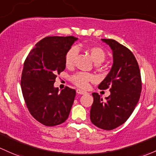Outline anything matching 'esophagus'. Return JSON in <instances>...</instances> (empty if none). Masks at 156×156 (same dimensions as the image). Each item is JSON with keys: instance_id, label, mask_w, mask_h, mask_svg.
<instances>
[{"instance_id": "1", "label": "esophagus", "mask_w": 156, "mask_h": 156, "mask_svg": "<svg viewBox=\"0 0 156 156\" xmlns=\"http://www.w3.org/2000/svg\"><path fill=\"white\" fill-rule=\"evenodd\" d=\"M76 93H78V94H81V95H83V94H87V92L86 91H83L81 89H77L76 90Z\"/></svg>"}]
</instances>
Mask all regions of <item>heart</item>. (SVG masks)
I'll return each instance as SVG.
<instances>
[{
    "instance_id": "1",
    "label": "heart",
    "mask_w": 156,
    "mask_h": 156,
    "mask_svg": "<svg viewBox=\"0 0 156 156\" xmlns=\"http://www.w3.org/2000/svg\"><path fill=\"white\" fill-rule=\"evenodd\" d=\"M90 53V56L96 64H99L105 60L106 55L105 51L99 46H89L86 48ZM78 51L75 48H71L66 52L65 55V65L67 67L72 66L74 64V60L76 57ZM94 80V77L89 73H78L75 74L71 78V81L81 88H86L89 84V82Z\"/></svg>"
}]
</instances>
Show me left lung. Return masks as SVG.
Segmentation results:
<instances>
[{"label":"left lung","instance_id":"1","mask_svg":"<svg viewBox=\"0 0 156 156\" xmlns=\"http://www.w3.org/2000/svg\"><path fill=\"white\" fill-rule=\"evenodd\" d=\"M112 50L113 65L98 87L109 88V96L103 100L93 93L90 120L104 130H112L129 119L140 99L142 89L138 63L132 52L114 39H101Z\"/></svg>","mask_w":156,"mask_h":156}]
</instances>
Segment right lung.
I'll use <instances>...</instances> for the list:
<instances>
[{"label": "right lung", "instance_id": "1", "mask_svg": "<svg viewBox=\"0 0 156 156\" xmlns=\"http://www.w3.org/2000/svg\"><path fill=\"white\" fill-rule=\"evenodd\" d=\"M78 38L48 37L36 44L26 58L21 87L30 114L46 126L64 122L69 115L76 92L55 87L57 74L65 69V55Z\"/></svg>", "mask_w": 156, "mask_h": 156}]
</instances>
